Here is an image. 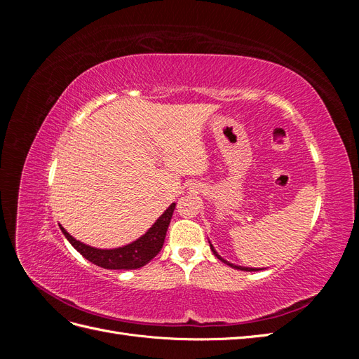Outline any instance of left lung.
<instances>
[{"mask_svg":"<svg viewBox=\"0 0 359 359\" xmlns=\"http://www.w3.org/2000/svg\"><path fill=\"white\" fill-rule=\"evenodd\" d=\"M210 247H211V250H212V253H214V256L217 257V259H220L222 260V262H224V264H227V265H229V266H232V268H236V269H241V271H259L257 268H245V266H238V265H233V264H231V262H227V260H224L219 253H217L215 252V250H214V247H212V244L210 243ZM260 269H262V268H260Z\"/></svg>","mask_w":359,"mask_h":359,"instance_id":"left-lung-1","label":"left lung"}]
</instances>
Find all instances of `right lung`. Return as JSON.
Masks as SVG:
<instances>
[{
  "mask_svg": "<svg viewBox=\"0 0 359 359\" xmlns=\"http://www.w3.org/2000/svg\"><path fill=\"white\" fill-rule=\"evenodd\" d=\"M173 210H175V203H172L169 208L158 217L157 222L149 227L148 232L140 236L139 240L124 247L111 250H102L86 245L78 240H74L61 224L60 227L64 236L69 240V243L94 265L102 266L104 269H137L147 265L151 259H154L158 255L163 244H165L166 231L169 227Z\"/></svg>",
  "mask_w": 359,
  "mask_h": 359,
  "instance_id": "obj_1",
  "label": "right lung"
}]
</instances>
